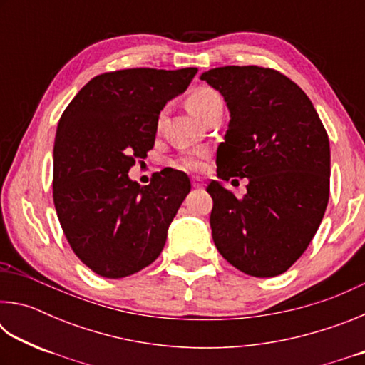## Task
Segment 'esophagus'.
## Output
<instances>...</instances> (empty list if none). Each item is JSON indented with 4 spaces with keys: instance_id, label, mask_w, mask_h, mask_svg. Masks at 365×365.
Returning a JSON list of instances; mask_svg holds the SVG:
<instances>
[{
    "instance_id": "34e87169",
    "label": "esophagus",
    "mask_w": 365,
    "mask_h": 365,
    "mask_svg": "<svg viewBox=\"0 0 365 365\" xmlns=\"http://www.w3.org/2000/svg\"><path fill=\"white\" fill-rule=\"evenodd\" d=\"M191 185H193V188H196V190H200V188H202L205 187V182L201 180V178H193V180H191Z\"/></svg>"
}]
</instances>
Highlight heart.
Listing matches in <instances>:
<instances>
[{
	"label": "heart",
	"instance_id": "1",
	"mask_svg": "<svg viewBox=\"0 0 365 365\" xmlns=\"http://www.w3.org/2000/svg\"><path fill=\"white\" fill-rule=\"evenodd\" d=\"M217 103H222V98L217 91L209 88V86H200V88L193 90L188 95L187 106L191 113L201 119L202 114H205L209 108L214 106V104H217ZM205 158H206L205 151L187 153V154H183L182 158H178L177 165L185 170L196 172V170L202 169V165H205Z\"/></svg>",
	"mask_w": 365,
	"mask_h": 365
}]
</instances>
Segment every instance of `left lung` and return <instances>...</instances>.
Returning <instances> with one entry per match:
<instances>
[{"label": "left lung", "mask_w": 365, "mask_h": 365, "mask_svg": "<svg viewBox=\"0 0 365 365\" xmlns=\"http://www.w3.org/2000/svg\"><path fill=\"white\" fill-rule=\"evenodd\" d=\"M201 80L230 110L217 148V177L248 178L237 197L212 180L214 245L233 267L269 279L298 261L324 219L330 193V143L311 100L283 73L225 66Z\"/></svg>", "instance_id": "left-lung-1"}]
</instances>
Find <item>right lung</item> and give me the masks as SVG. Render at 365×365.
<instances>
[{
  "mask_svg": "<svg viewBox=\"0 0 365 365\" xmlns=\"http://www.w3.org/2000/svg\"><path fill=\"white\" fill-rule=\"evenodd\" d=\"M196 67L123 69L96 76L58 123L53 200L72 251L106 279L145 269L163 251L190 193L182 170L164 169L140 187L128 170L154 146L165 103L188 88Z\"/></svg>",
  "mask_w": 365,
  "mask_h": 365,
  "instance_id": "add662e5",
  "label": "right lung"
}]
</instances>
